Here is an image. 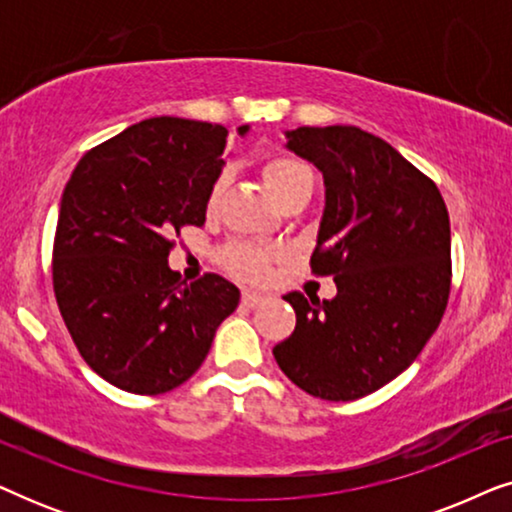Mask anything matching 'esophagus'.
Wrapping results in <instances>:
<instances>
[{"mask_svg":"<svg viewBox=\"0 0 512 512\" xmlns=\"http://www.w3.org/2000/svg\"><path fill=\"white\" fill-rule=\"evenodd\" d=\"M263 300H265V296H261V293H254V291H244L242 293V305L244 307H251V310L261 305Z\"/></svg>","mask_w":512,"mask_h":512,"instance_id":"obj_1","label":"esophagus"}]
</instances>
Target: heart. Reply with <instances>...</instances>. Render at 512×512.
Segmentation results:
<instances>
[{
  "label": "heart",
  "mask_w": 512,
  "mask_h": 512,
  "mask_svg": "<svg viewBox=\"0 0 512 512\" xmlns=\"http://www.w3.org/2000/svg\"><path fill=\"white\" fill-rule=\"evenodd\" d=\"M263 181L270 188V193L275 195L279 205H284L286 200L293 195L312 191L314 186V174L310 165L303 160L291 158V156H275L263 165ZM223 186H226V177H219L209 188L207 207L214 209L216 202L221 200ZM277 251L256 242H233L223 251V265L230 275L244 279V282H265L270 275L272 263L277 261Z\"/></svg>",
  "instance_id": "heart-1"
}]
</instances>
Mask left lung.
Here are the masks:
<instances>
[{
	"label": "left lung",
	"instance_id": "obj_1",
	"mask_svg": "<svg viewBox=\"0 0 512 512\" xmlns=\"http://www.w3.org/2000/svg\"><path fill=\"white\" fill-rule=\"evenodd\" d=\"M286 149L324 177L312 270L333 300L284 296L296 331L272 349L289 380L324 401H356L417 359L450 296V216L429 177L354 125L286 130Z\"/></svg>",
	"mask_w": 512,
	"mask_h": 512
}]
</instances>
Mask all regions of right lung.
<instances>
[{
  "label": "right lung",
  "instance_id": "right-lung-1",
  "mask_svg": "<svg viewBox=\"0 0 512 512\" xmlns=\"http://www.w3.org/2000/svg\"><path fill=\"white\" fill-rule=\"evenodd\" d=\"M226 137L216 123L146 118L88 151L62 193L55 300L83 361L130 394L184 384L240 303L228 279L186 284L167 265L170 237L205 223Z\"/></svg>",
  "mask_w": 512,
  "mask_h": 512
}]
</instances>
